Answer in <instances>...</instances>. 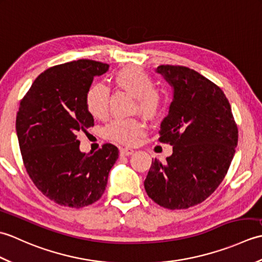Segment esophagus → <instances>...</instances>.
Here are the masks:
<instances>
[{"instance_id":"esophagus-1","label":"esophagus","mask_w":262,"mask_h":262,"mask_svg":"<svg viewBox=\"0 0 262 262\" xmlns=\"http://www.w3.org/2000/svg\"><path fill=\"white\" fill-rule=\"evenodd\" d=\"M133 153H134V149L130 148V147L120 148V155H121V157H128V155H132Z\"/></svg>"}]
</instances>
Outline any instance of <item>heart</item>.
<instances>
[{"label":"heart","instance_id":"b5f03b06","mask_svg":"<svg viewBox=\"0 0 262 262\" xmlns=\"http://www.w3.org/2000/svg\"><path fill=\"white\" fill-rule=\"evenodd\" d=\"M114 84L136 98L137 108L141 113L153 118L163 107V97L155 90V83L146 72L138 68H125L114 76ZM109 90L101 84L89 89L85 96V104L94 118H103L108 113ZM144 122L137 118L116 119L105 128V135L110 140L122 144H134L144 133Z\"/></svg>","mask_w":262,"mask_h":262}]
</instances>
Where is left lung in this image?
<instances>
[{
    "label": "left lung",
    "instance_id": "1",
    "mask_svg": "<svg viewBox=\"0 0 262 262\" xmlns=\"http://www.w3.org/2000/svg\"><path fill=\"white\" fill-rule=\"evenodd\" d=\"M173 89L160 142L173 146L166 162L152 161L144 187L154 203L185 209L209 197L223 181L237 145V127L224 92L185 66L160 65Z\"/></svg>",
    "mask_w": 262,
    "mask_h": 262
}]
</instances>
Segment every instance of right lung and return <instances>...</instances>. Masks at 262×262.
Returning a JSON list of instances; mask_svg holds the SVG:
<instances>
[{"label": "right lung", "mask_w": 262, "mask_h": 262, "mask_svg": "<svg viewBox=\"0 0 262 262\" xmlns=\"http://www.w3.org/2000/svg\"><path fill=\"white\" fill-rule=\"evenodd\" d=\"M108 70L90 59L56 65L37 77L20 102L15 128L26 170L39 190L62 206L81 208L101 198L118 159L113 144L81 152L76 136L94 125L85 96L94 76Z\"/></svg>", "instance_id": "add662e5"}]
</instances>
